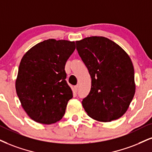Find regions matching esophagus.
Instances as JSON below:
<instances>
[{"label": "esophagus", "mask_w": 152, "mask_h": 152, "mask_svg": "<svg viewBox=\"0 0 152 152\" xmlns=\"http://www.w3.org/2000/svg\"><path fill=\"white\" fill-rule=\"evenodd\" d=\"M77 90H78V85L74 86V87H73V92L77 93Z\"/></svg>", "instance_id": "34e87169"}]
</instances>
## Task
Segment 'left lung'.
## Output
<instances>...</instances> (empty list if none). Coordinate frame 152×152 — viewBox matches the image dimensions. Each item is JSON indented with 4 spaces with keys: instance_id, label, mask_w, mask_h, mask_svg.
I'll return each mask as SVG.
<instances>
[{
    "instance_id": "obj_1",
    "label": "left lung",
    "mask_w": 152,
    "mask_h": 152,
    "mask_svg": "<svg viewBox=\"0 0 152 152\" xmlns=\"http://www.w3.org/2000/svg\"><path fill=\"white\" fill-rule=\"evenodd\" d=\"M76 47L91 78V90L82 102L87 115L100 122L118 119L127 111L135 93L130 56L103 37L77 41Z\"/></svg>"
}]
</instances>
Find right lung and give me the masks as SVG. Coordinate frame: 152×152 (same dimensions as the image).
<instances>
[{"label": "right lung", "instance_id": "right-lung-1", "mask_svg": "<svg viewBox=\"0 0 152 152\" xmlns=\"http://www.w3.org/2000/svg\"><path fill=\"white\" fill-rule=\"evenodd\" d=\"M75 49V42L50 39L35 45L22 57L16 91L22 108L33 121L49 125L64 115L72 98L65 66Z\"/></svg>", "mask_w": 152, "mask_h": 152}]
</instances>
